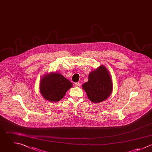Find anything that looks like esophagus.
I'll return each instance as SVG.
<instances>
[{"label": "esophagus", "instance_id": "obj_1", "mask_svg": "<svg viewBox=\"0 0 152 152\" xmlns=\"http://www.w3.org/2000/svg\"><path fill=\"white\" fill-rule=\"evenodd\" d=\"M75 85L76 86H80L81 85V83L80 82H76L75 83Z\"/></svg>", "mask_w": 152, "mask_h": 152}]
</instances>
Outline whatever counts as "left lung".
Masks as SVG:
<instances>
[{
    "label": "left lung",
    "mask_w": 152,
    "mask_h": 152,
    "mask_svg": "<svg viewBox=\"0 0 152 152\" xmlns=\"http://www.w3.org/2000/svg\"><path fill=\"white\" fill-rule=\"evenodd\" d=\"M88 98L94 103L107 99L112 92L113 83L110 73L104 66L89 75L88 82L82 85Z\"/></svg>",
    "instance_id": "left-lung-1"
}]
</instances>
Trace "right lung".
I'll return each mask as SVG.
<instances>
[{
	"label": "right lung",
	"instance_id": "obj_1",
	"mask_svg": "<svg viewBox=\"0 0 152 152\" xmlns=\"http://www.w3.org/2000/svg\"><path fill=\"white\" fill-rule=\"evenodd\" d=\"M73 84L60 73L45 75L40 82V92L44 99L53 102L60 101Z\"/></svg>",
	"mask_w": 152,
	"mask_h": 152
}]
</instances>
